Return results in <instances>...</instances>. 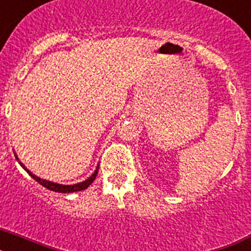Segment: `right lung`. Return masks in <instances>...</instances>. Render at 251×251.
I'll use <instances>...</instances> for the list:
<instances>
[{
  "mask_svg": "<svg viewBox=\"0 0 251 251\" xmlns=\"http://www.w3.org/2000/svg\"><path fill=\"white\" fill-rule=\"evenodd\" d=\"M15 157H16V159L19 161V157H17L16 153H15ZM19 163L21 165V167L24 168V170H25L26 172H27V174L35 179V181H37V182L40 183V185H43L44 187H46L48 190H50V191L60 192V194H72V192L83 191V190L88 188L90 185H92L93 181L95 179V177H97V175H98V170H99V165H98V166H97V168H95L94 174H93L90 177H88V178H86L85 181H83V182L75 183V185H60V183L52 182V181H48V179L40 178V177H37L36 175L32 174L30 170H27V168L25 167V165H24V163H21L20 161H19Z\"/></svg>",
  "mask_w": 251,
  "mask_h": 251,
  "instance_id": "1",
  "label": "right lung"
}]
</instances>
